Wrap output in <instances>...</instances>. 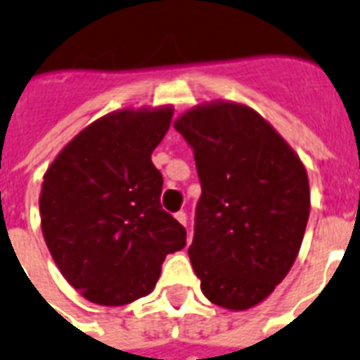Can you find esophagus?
Listing matches in <instances>:
<instances>
[{
    "mask_svg": "<svg viewBox=\"0 0 360 360\" xmlns=\"http://www.w3.org/2000/svg\"><path fill=\"white\" fill-rule=\"evenodd\" d=\"M175 219H177V221H179L183 226H186V213H185V211H177V213H175Z\"/></svg>",
    "mask_w": 360,
    "mask_h": 360,
    "instance_id": "esophagus-1",
    "label": "esophagus"
}]
</instances>
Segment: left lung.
Returning <instances> with one entry per match:
<instances>
[{"instance_id": "1", "label": "left lung", "mask_w": 360, "mask_h": 360, "mask_svg": "<svg viewBox=\"0 0 360 360\" xmlns=\"http://www.w3.org/2000/svg\"><path fill=\"white\" fill-rule=\"evenodd\" d=\"M191 145L202 196L188 247L204 295L247 309L283 281L309 217L306 168L257 111L215 101L175 120Z\"/></svg>"}]
</instances>
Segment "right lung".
<instances>
[{"instance_id":"1","label":"right lung","mask_w":360,"mask_h":360,"mask_svg":"<svg viewBox=\"0 0 360 360\" xmlns=\"http://www.w3.org/2000/svg\"><path fill=\"white\" fill-rule=\"evenodd\" d=\"M172 107L117 111L71 139L46 169L41 229L71 287L101 306L149 295L186 230L162 210V174L150 160Z\"/></svg>"}]
</instances>
